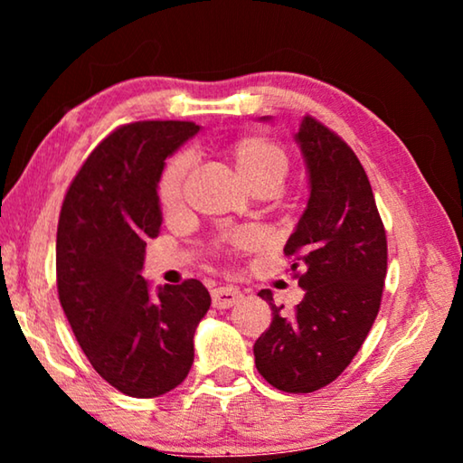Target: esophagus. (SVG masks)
I'll return each instance as SVG.
<instances>
[{"mask_svg":"<svg viewBox=\"0 0 463 463\" xmlns=\"http://www.w3.org/2000/svg\"><path fill=\"white\" fill-rule=\"evenodd\" d=\"M242 298L237 288H216L213 289V304L214 308H231Z\"/></svg>","mask_w":463,"mask_h":463,"instance_id":"esophagus-1","label":"esophagus"}]
</instances>
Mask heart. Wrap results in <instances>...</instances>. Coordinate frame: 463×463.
<instances>
[{"label":"heart","mask_w":463,"mask_h":463,"mask_svg":"<svg viewBox=\"0 0 463 463\" xmlns=\"http://www.w3.org/2000/svg\"><path fill=\"white\" fill-rule=\"evenodd\" d=\"M232 156L239 174L250 185H279L288 174V153L278 143L265 137H242L232 145ZM190 167V155L179 153L171 159L156 184L159 203L165 210L177 206L182 198V184ZM257 234L253 231H239L232 237L237 247L253 245Z\"/></svg>","instance_id":"heart-1"}]
</instances>
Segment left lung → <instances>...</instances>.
Returning a JSON list of instances; mask_svg holds the SVG:
<instances>
[{
    "label": "left lung",
    "instance_id": "obj_1",
    "mask_svg": "<svg viewBox=\"0 0 463 463\" xmlns=\"http://www.w3.org/2000/svg\"><path fill=\"white\" fill-rule=\"evenodd\" d=\"M268 120V118H263ZM310 198L284 253L304 289L292 315L271 307V325L255 341V365L273 388L308 394L339 378L378 317L388 242L357 155L325 124L304 116L296 135Z\"/></svg>",
    "mask_w": 463,
    "mask_h": 463
}]
</instances>
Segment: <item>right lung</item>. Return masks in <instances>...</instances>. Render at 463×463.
Segmentation results:
<instances>
[{"label":"right lung","instance_id":"1","mask_svg":"<svg viewBox=\"0 0 463 463\" xmlns=\"http://www.w3.org/2000/svg\"><path fill=\"white\" fill-rule=\"evenodd\" d=\"M198 130L179 120L124 124L93 148L62 200L61 307L93 370L132 398L167 394L185 380L195 326L210 308L198 279L163 286L151 298L140 276L146 241L163 221V165Z\"/></svg>","mask_w":463,"mask_h":463}]
</instances>
